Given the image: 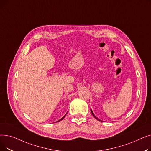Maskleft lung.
Segmentation results:
<instances>
[{"instance_id":"1","label":"left lung","mask_w":151,"mask_h":151,"mask_svg":"<svg viewBox=\"0 0 151 151\" xmlns=\"http://www.w3.org/2000/svg\"><path fill=\"white\" fill-rule=\"evenodd\" d=\"M91 113H92V116H93V117H95V119H97V120H98V121H101V120H100V119H98V118H97V117H96V116H95V115H94V114H93V112H92V110H91Z\"/></svg>"}]
</instances>
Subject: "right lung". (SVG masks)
Instances as JSON below:
<instances>
[{"label": "right lung", "instance_id": "obj_1", "mask_svg": "<svg viewBox=\"0 0 151 151\" xmlns=\"http://www.w3.org/2000/svg\"><path fill=\"white\" fill-rule=\"evenodd\" d=\"M65 116H66V114H65V116H63V117H62V118H61V119H60V120H59V121H58V122H59V121H62V119H63V118H64V117H65Z\"/></svg>", "mask_w": 151, "mask_h": 151}]
</instances>
